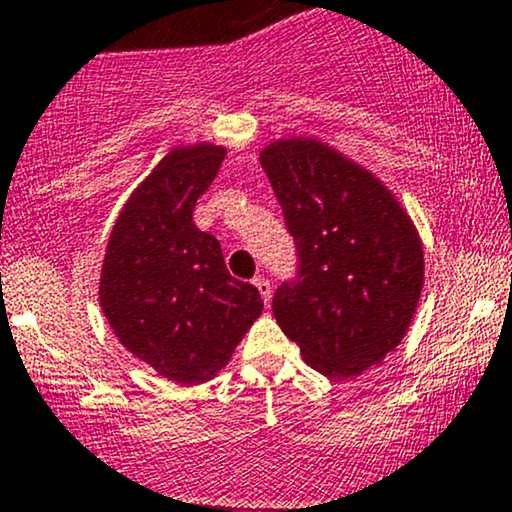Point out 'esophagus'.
<instances>
[{
  "instance_id": "1",
  "label": "esophagus",
  "mask_w": 512,
  "mask_h": 512,
  "mask_svg": "<svg viewBox=\"0 0 512 512\" xmlns=\"http://www.w3.org/2000/svg\"><path fill=\"white\" fill-rule=\"evenodd\" d=\"M254 285H256V290L261 292V297H263V302H271V295H273V287H271V283H268L266 278H256L254 280Z\"/></svg>"
}]
</instances>
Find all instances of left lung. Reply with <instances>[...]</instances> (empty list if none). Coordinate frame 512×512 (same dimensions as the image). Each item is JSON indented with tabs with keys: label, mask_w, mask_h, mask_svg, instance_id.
<instances>
[{
	"label": "left lung",
	"mask_w": 512,
	"mask_h": 512,
	"mask_svg": "<svg viewBox=\"0 0 512 512\" xmlns=\"http://www.w3.org/2000/svg\"><path fill=\"white\" fill-rule=\"evenodd\" d=\"M295 237L300 275L273 314L304 363L358 377L399 348L421 300L426 261L411 215L370 169L319 137H283L258 154Z\"/></svg>",
	"instance_id": "obj_1"
}]
</instances>
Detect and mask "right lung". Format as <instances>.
<instances>
[{"instance_id": "1", "label": "right lung", "mask_w": 512, "mask_h": 512, "mask_svg": "<svg viewBox=\"0 0 512 512\" xmlns=\"http://www.w3.org/2000/svg\"><path fill=\"white\" fill-rule=\"evenodd\" d=\"M227 147H171L118 212L101 263L99 304L128 353L176 384L220 375L261 317L254 285L227 273L220 241L193 222Z\"/></svg>"}]
</instances>
